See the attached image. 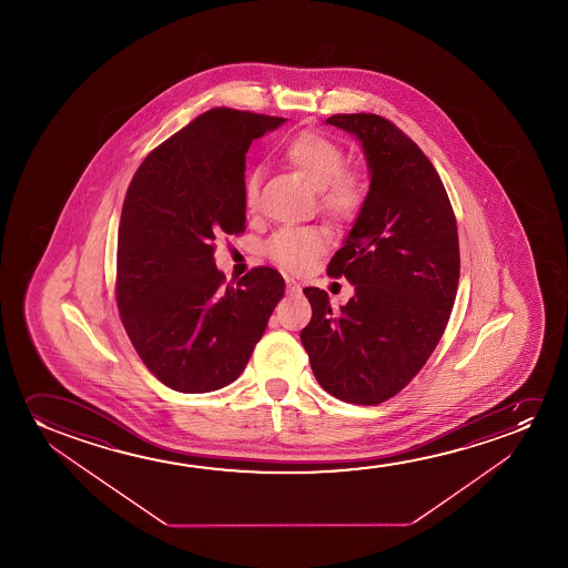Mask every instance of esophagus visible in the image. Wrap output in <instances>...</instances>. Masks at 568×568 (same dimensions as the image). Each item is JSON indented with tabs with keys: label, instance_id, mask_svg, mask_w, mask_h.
I'll use <instances>...</instances> for the list:
<instances>
[{
	"label": "esophagus",
	"instance_id": "esophagus-1",
	"mask_svg": "<svg viewBox=\"0 0 568 568\" xmlns=\"http://www.w3.org/2000/svg\"><path fill=\"white\" fill-rule=\"evenodd\" d=\"M287 293L288 295H301V285L291 277H287Z\"/></svg>",
	"mask_w": 568,
	"mask_h": 568
}]
</instances>
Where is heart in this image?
<instances>
[{"mask_svg":"<svg viewBox=\"0 0 568 568\" xmlns=\"http://www.w3.org/2000/svg\"><path fill=\"white\" fill-rule=\"evenodd\" d=\"M283 161L301 174V179L318 190L320 210L335 223H353L366 202V180L353 169H343L342 143L320 132H301L281 149ZM260 176L252 172L244 180V205L256 210ZM326 248V236L314 229H283L273 234L265 252L275 264L298 272L312 257Z\"/></svg>","mask_w":568,"mask_h":568,"instance_id":"heart-1","label":"heart"}]
</instances>
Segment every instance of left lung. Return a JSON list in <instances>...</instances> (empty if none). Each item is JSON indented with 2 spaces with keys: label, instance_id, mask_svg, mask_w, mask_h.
Wrapping results in <instances>:
<instances>
[{
  "label": "left lung",
  "instance_id": "left-lung-1",
  "mask_svg": "<svg viewBox=\"0 0 568 568\" xmlns=\"http://www.w3.org/2000/svg\"><path fill=\"white\" fill-rule=\"evenodd\" d=\"M326 124L357 135L371 187L327 265L355 295L332 311L326 291L304 288L312 318L301 342L327 394L378 405L413 381L443 337L458 291V226L435 166L397 125L365 112Z\"/></svg>",
  "mask_w": 568,
  "mask_h": 568
}]
</instances>
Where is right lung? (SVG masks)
<instances>
[{
	"instance_id": "add662e5",
	"label": "right lung",
	"mask_w": 568,
	"mask_h": 568,
	"mask_svg": "<svg viewBox=\"0 0 568 568\" xmlns=\"http://www.w3.org/2000/svg\"><path fill=\"white\" fill-rule=\"evenodd\" d=\"M285 118L211 109L153 149L133 174L118 231L116 303L133 347L164 386L225 388L262 339L285 281L260 265L226 283L215 236L246 229L252 141Z\"/></svg>"
}]
</instances>
